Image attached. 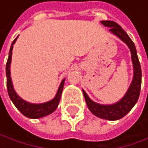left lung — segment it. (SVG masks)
<instances>
[{
  "label": "left lung",
  "instance_id": "1",
  "mask_svg": "<svg viewBox=\"0 0 148 148\" xmlns=\"http://www.w3.org/2000/svg\"><path fill=\"white\" fill-rule=\"evenodd\" d=\"M103 25L109 27V31L120 38L123 42H125L131 51L132 61L133 65V78L132 82L124 96V97L119 100L118 103L103 105L93 102L87 95V93L82 90L83 96L85 97L87 105L88 110L97 117L107 119V120H118L122 119L133 108L135 103H137L140 97V87H141V67L140 63L137 55V51L134 45V43L129 38L127 33L119 26L117 23L113 21H102Z\"/></svg>",
  "mask_w": 148,
  "mask_h": 148
}]
</instances>
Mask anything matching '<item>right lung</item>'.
Listing matches in <instances>:
<instances>
[{
	"label": "right lung",
	"instance_id": "add662e5",
	"mask_svg": "<svg viewBox=\"0 0 148 148\" xmlns=\"http://www.w3.org/2000/svg\"><path fill=\"white\" fill-rule=\"evenodd\" d=\"M18 37L16 38V39L13 41L11 46H10L9 53H8V59L6 64V76H7V88H8V96L15 104V106L20 110V112L24 115L25 117L29 118V119H40L43 117H45L47 115H50L51 113L53 112L60 103V97L62 94L63 87H64V82L65 79L62 80L59 89L57 91V94L55 97L46 103H30L23 99H22L16 93L13 84H12V80L11 76H10V64H11V58H12V50H13V45L16 43V39Z\"/></svg>",
	"mask_w": 148,
	"mask_h": 148
}]
</instances>
